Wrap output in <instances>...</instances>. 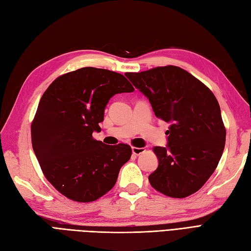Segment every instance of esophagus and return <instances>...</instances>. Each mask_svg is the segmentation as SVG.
I'll use <instances>...</instances> for the list:
<instances>
[{"instance_id":"1","label":"esophagus","mask_w":251,"mask_h":251,"mask_svg":"<svg viewBox=\"0 0 251 251\" xmlns=\"http://www.w3.org/2000/svg\"><path fill=\"white\" fill-rule=\"evenodd\" d=\"M144 148H135V147H132V152L134 155H139L141 154L142 152H144Z\"/></svg>"}]
</instances>
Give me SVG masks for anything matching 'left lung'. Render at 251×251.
<instances>
[{"mask_svg": "<svg viewBox=\"0 0 251 251\" xmlns=\"http://www.w3.org/2000/svg\"><path fill=\"white\" fill-rule=\"evenodd\" d=\"M150 101L155 116L169 125L167 147H155L158 167L149 175L151 186L182 199L204 186L218 167L226 130L213 93L187 71L168 65L126 73Z\"/></svg>", "mask_w": 251, "mask_h": 251, "instance_id": "left-lung-1", "label": "left lung"}]
</instances>
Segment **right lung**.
Instances as JSON below:
<instances>
[{
    "label": "right lung",
    "instance_id": "1",
    "mask_svg": "<svg viewBox=\"0 0 251 251\" xmlns=\"http://www.w3.org/2000/svg\"><path fill=\"white\" fill-rule=\"evenodd\" d=\"M134 87L121 74L83 67L58 77L40 100L31 124V144L42 171L67 199L89 202L109 192L131 147L93 138L116 94Z\"/></svg>",
    "mask_w": 251,
    "mask_h": 251
}]
</instances>
